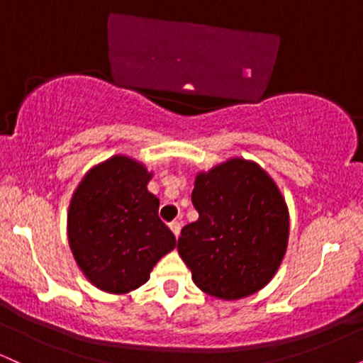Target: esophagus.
Masks as SVG:
<instances>
[{"instance_id":"esophagus-1","label":"esophagus","mask_w":363,"mask_h":363,"mask_svg":"<svg viewBox=\"0 0 363 363\" xmlns=\"http://www.w3.org/2000/svg\"><path fill=\"white\" fill-rule=\"evenodd\" d=\"M170 227V230H172V234L176 235V237H179V234H181V223L179 222H172L169 225Z\"/></svg>"}]
</instances>
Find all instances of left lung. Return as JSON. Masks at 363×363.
<instances>
[{
  "mask_svg": "<svg viewBox=\"0 0 363 363\" xmlns=\"http://www.w3.org/2000/svg\"><path fill=\"white\" fill-rule=\"evenodd\" d=\"M199 218L187 223L179 256L205 294L237 301L268 285L289 244V208L256 162L230 158L196 176Z\"/></svg>",
  "mask_w": 363,
  "mask_h": 363,
  "instance_id": "8db88e82",
  "label": "left lung"
}]
</instances>
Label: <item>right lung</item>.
<instances>
[{"label":"right lung","instance_id":"1","mask_svg":"<svg viewBox=\"0 0 363 363\" xmlns=\"http://www.w3.org/2000/svg\"><path fill=\"white\" fill-rule=\"evenodd\" d=\"M152 172L124 155L91 167L73 193L68 240L83 274L109 294L147 283L153 266L176 247L158 218V198L147 189Z\"/></svg>","mask_w":363,"mask_h":363}]
</instances>
